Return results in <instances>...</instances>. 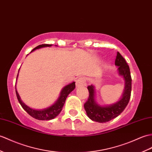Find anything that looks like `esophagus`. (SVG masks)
Wrapping results in <instances>:
<instances>
[{
	"mask_svg": "<svg viewBox=\"0 0 152 152\" xmlns=\"http://www.w3.org/2000/svg\"><path fill=\"white\" fill-rule=\"evenodd\" d=\"M85 82H86V80H85L84 77H80L78 80H77L76 82V88H78L81 86H84Z\"/></svg>",
	"mask_w": 152,
	"mask_h": 152,
	"instance_id": "esophagus-1",
	"label": "esophagus"
}]
</instances>
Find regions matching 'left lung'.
Returning a JSON list of instances; mask_svg holds the SVG:
<instances>
[{"instance_id":"left-lung-1","label":"left lung","mask_w":152,"mask_h":152,"mask_svg":"<svg viewBox=\"0 0 152 152\" xmlns=\"http://www.w3.org/2000/svg\"><path fill=\"white\" fill-rule=\"evenodd\" d=\"M115 63L118 66V75L123 77L125 82L122 98L115 104L100 105L95 100L94 86L93 85L88 86L89 94L87 101L84 104V108L88 117L93 121L100 123L110 121L117 117L128 104L132 91V77L129 67L124 58L118 52H117Z\"/></svg>"}]
</instances>
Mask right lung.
Segmentation results:
<instances>
[{
    "label": "right lung",
    "mask_w": 152,
    "mask_h": 152,
    "mask_svg": "<svg viewBox=\"0 0 152 152\" xmlns=\"http://www.w3.org/2000/svg\"><path fill=\"white\" fill-rule=\"evenodd\" d=\"M52 45H48V44L39 45L35 48H34L31 52L36 50L37 49H39L44 47H52ZM18 75H19V72H18ZM18 75H17V77H18ZM75 87L76 86H75V82L66 85V86H65L64 87H63L62 90L61 91V93H60V95L57 101H56L54 104L50 105V107H48L47 108L42 109H35L30 107L29 106H28V105H26L22 100H21L19 94L18 93H17L16 87H15V92H16V95L19 104H20L21 106H22V107L24 109V111H26L31 116H32L33 118L39 120V121H50V120L54 119V118H56V116L60 113V112H61L62 110L63 105H64L66 97H67L68 95L75 89Z\"/></svg>",
    "instance_id": "add662e5"
}]
</instances>
